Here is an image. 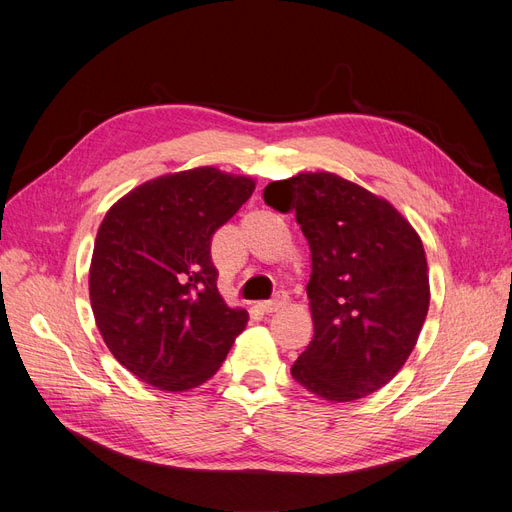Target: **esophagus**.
I'll return each mask as SVG.
<instances>
[{
  "label": "esophagus",
  "mask_w": 512,
  "mask_h": 512,
  "mask_svg": "<svg viewBox=\"0 0 512 512\" xmlns=\"http://www.w3.org/2000/svg\"><path fill=\"white\" fill-rule=\"evenodd\" d=\"M262 314H273V312H280L282 307H286V297H280V294H277V297L273 299V301H262V303H258L256 305Z\"/></svg>",
  "instance_id": "1"
}]
</instances>
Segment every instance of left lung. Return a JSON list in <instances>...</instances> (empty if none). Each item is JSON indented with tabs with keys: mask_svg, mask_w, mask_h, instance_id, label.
Listing matches in <instances>:
<instances>
[{
	"mask_svg": "<svg viewBox=\"0 0 512 512\" xmlns=\"http://www.w3.org/2000/svg\"><path fill=\"white\" fill-rule=\"evenodd\" d=\"M294 211L312 252L314 337L290 367L322 399L354 401L404 367L429 309L423 241L389 200L335 173H299L265 188Z\"/></svg>",
	"mask_w": 512,
	"mask_h": 512,
	"instance_id": "left-lung-1",
	"label": "left lung"
}]
</instances>
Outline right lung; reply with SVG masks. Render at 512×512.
Masks as SVG:
<instances>
[{
  "instance_id": "1",
  "label": "right lung",
  "mask_w": 512,
  "mask_h": 512,
  "mask_svg": "<svg viewBox=\"0 0 512 512\" xmlns=\"http://www.w3.org/2000/svg\"><path fill=\"white\" fill-rule=\"evenodd\" d=\"M254 188L250 177L198 166L145 181L106 211L89 299L104 344L138 380L196 389L245 329V309L218 290L211 239Z\"/></svg>"
}]
</instances>
